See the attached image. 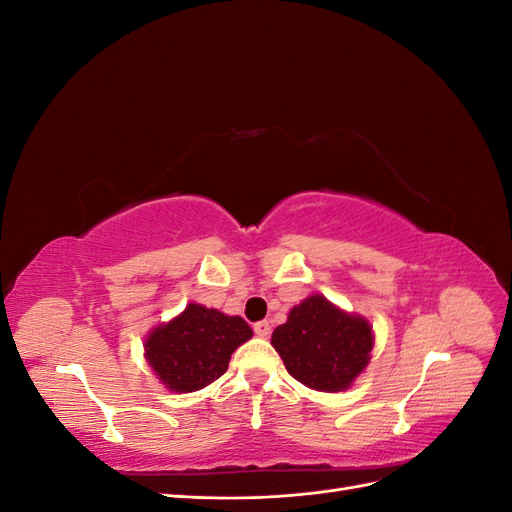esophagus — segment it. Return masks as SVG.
<instances>
[{
  "label": "esophagus",
  "instance_id": "obj_1",
  "mask_svg": "<svg viewBox=\"0 0 512 512\" xmlns=\"http://www.w3.org/2000/svg\"><path fill=\"white\" fill-rule=\"evenodd\" d=\"M254 333H256L258 337H269V333H271V324H269L267 320H260V322H256V324H254Z\"/></svg>",
  "mask_w": 512,
  "mask_h": 512
}]
</instances>
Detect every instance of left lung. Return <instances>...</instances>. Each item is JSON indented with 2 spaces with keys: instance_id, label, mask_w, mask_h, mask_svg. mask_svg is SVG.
I'll list each match as a JSON object with an SVG mask.
<instances>
[{
  "instance_id": "obj_1",
  "label": "left lung",
  "mask_w": 512,
  "mask_h": 512,
  "mask_svg": "<svg viewBox=\"0 0 512 512\" xmlns=\"http://www.w3.org/2000/svg\"><path fill=\"white\" fill-rule=\"evenodd\" d=\"M292 378L316 391H344L369 363L374 335L365 318L350 316L324 297L292 307L271 337Z\"/></svg>"
}]
</instances>
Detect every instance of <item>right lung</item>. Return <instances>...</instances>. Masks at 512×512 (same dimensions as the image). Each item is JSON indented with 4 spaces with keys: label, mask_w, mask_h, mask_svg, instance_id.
Masks as SVG:
<instances>
[{
    "label": "right lung",
    "mask_w": 512,
    "mask_h": 512,
    "mask_svg": "<svg viewBox=\"0 0 512 512\" xmlns=\"http://www.w3.org/2000/svg\"><path fill=\"white\" fill-rule=\"evenodd\" d=\"M252 337L239 316L190 303L185 312L147 337V361L177 393H192L226 374L230 354Z\"/></svg>",
    "instance_id": "right-lung-1"
}]
</instances>
